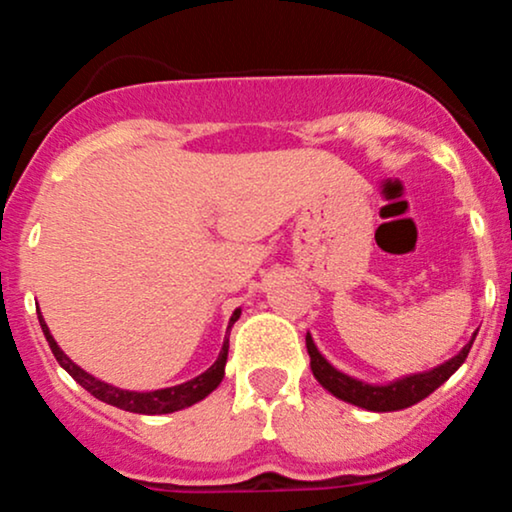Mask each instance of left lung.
I'll return each mask as SVG.
<instances>
[{"mask_svg": "<svg viewBox=\"0 0 512 512\" xmlns=\"http://www.w3.org/2000/svg\"><path fill=\"white\" fill-rule=\"evenodd\" d=\"M477 337V334H474ZM469 342L457 356H452L450 361L440 363L433 370H424V373H414L407 375V378H399L392 380L387 385H368L363 380L351 378V375L342 373L327 361L325 356L317 351V346L313 342L310 334H305V346H308V354H310V370H313L315 380L325 387L327 392H332L334 397L344 399V402L356 404V407L368 409V411H399V409H407L411 404L421 402V399L436 392L445 380L455 373L457 368L462 366L464 358H467L469 349L474 344Z\"/></svg>", "mask_w": 512, "mask_h": 512, "instance_id": "1", "label": "left lung"}]
</instances>
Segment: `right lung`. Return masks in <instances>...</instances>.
<instances>
[{"label":"right lung","mask_w":512,"mask_h":512,"mask_svg":"<svg viewBox=\"0 0 512 512\" xmlns=\"http://www.w3.org/2000/svg\"><path fill=\"white\" fill-rule=\"evenodd\" d=\"M238 317H240V308L233 310L231 320H228L226 334H231V327L236 325ZM38 320H40V327H43L45 339H48L52 354H55V358H57V363H60V366L67 370L69 375H72L76 383L84 387V390L91 392L96 399H101V402L113 404V407H117V409L132 411V414H173V411L192 407V404H197L199 399L211 395V392H214L223 380V368H226V358H228V337L223 339L221 354L214 361V366L204 370V373L197 375V378L187 380V383L175 385V387H163V390L134 392V390H120V387L103 383V380L93 378L91 373H86L84 368L76 366L72 358H69L60 349V346H57L55 337H52L48 325H45L43 315H40V310H38Z\"/></svg>","instance_id":"add662e5"}]
</instances>
